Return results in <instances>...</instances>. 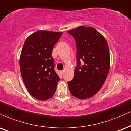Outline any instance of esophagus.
Returning a JSON list of instances; mask_svg holds the SVG:
<instances>
[{
    "instance_id": "1",
    "label": "esophagus",
    "mask_w": 131,
    "mask_h": 131,
    "mask_svg": "<svg viewBox=\"0 0 131 131\" xmlns=\"http://www.w3.org/2000/svg\"><path fill=\"white\" fill-rule=\"evenodd\" d=\"M63 72H64V71H63V70L60 71V73H61V75L63 74Z\"/></svg>"
}]
</instances>
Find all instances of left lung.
<instances>
[{
	"label": "left lung",
	"mask_w": 131,
	"mask_h": 131,
	"mask_svg": "<svg viewBox=\"0 0 131 131\" xmlns=\"http://www.w3.org/2000/svg\"><path fill=\"white\" fill-rule=\"evenodd\" d=\"M74 38L77 65L74 78L68 82L70 93L79 99L94 96L101 89L110 68L108 44L92 27L81 26L68 31Z\"/></svg>",
	"instance_id": "left-lung-1"
}]
</instances>
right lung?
I'll return each mask as SVG.
<instances>
[{"instance_id":"1","label":"right lung","mask_w":131,"mask_h":131,"mask_svg":"<svg viewBox=\"0 0 131 131\" xmlns=\"http://www.w3.org/2000/svg\"><path fill=\"white\" fill-rule=\"evenodd\" d=\"M62 34L38 30L24 44L19 60L22 78L30 94L39 100H48L56 92L60 78L55 71L52 52Z\"/></svg>"}]
</instances>
